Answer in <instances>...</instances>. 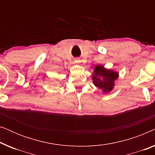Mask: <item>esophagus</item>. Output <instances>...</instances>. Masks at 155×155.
<instances>
[{
	"mask_svg": "<svg viewBox=\"0 0 155 155\" xmlns=\"http://www.w3.org/2000/svg\"><path fill=\"white\" fill-rule=\"evenodd\" d=\"M75 63H80V61H79V59H75Z\"/></svg>",
	"mask_w": 155,
	"mask_h": 155,
	"instance_id": "esophagus-1",
	"label": "esophagus"
}]
</instances>
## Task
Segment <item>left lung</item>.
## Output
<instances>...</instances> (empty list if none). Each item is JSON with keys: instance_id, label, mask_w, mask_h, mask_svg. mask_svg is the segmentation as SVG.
I'll return each instance as SVG.
<instances>
[{"instance_id": "left-lung-1", "label": "left lung", "mask_w": 155, "mask_h": 155, "mask_svg": "<svg viewBox=\"0 0 155 155\" xmlns=\"http://www.w3.org/2000/svg\"><path fill=\"white\" fill-rule=\"evenodd\" d=\"M118 77L117 72L104 68L103 65H96L92 76L93 84L103 92H109L113 90L115 85V80Z\"/></svg>"}]
</instances>
